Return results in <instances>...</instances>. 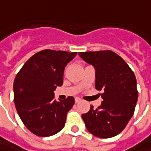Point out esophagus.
I'll list each match as a JSON object with an SVG mask.
<instances>
[{
  "label": "esophagus",
  "mask_w": 151,
  "mask_h": 151,
  "mask_svg": "<svg viewBox=\"0 0 151 151\" xmlns=\"http://www.w3.org/2000/svg\"><path fill=\"white\" fill-rule=\"evenodd\" d=\"M80 101H81V100H80L79 98H75V103H76V104L79 103Z\"/></svg>",
  "instance_id": "34e87169"
}]
</instances>
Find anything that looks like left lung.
Here are the masks:
<instances>
[{
  "label": "left lung",
  "mask_w": 151,
  "mask_h": 151,
  "mask_svg": "<svg viewBox=\"0 0 151 151\" xmlns=\"http://www.w3.org/2000/svg\"><path fill=\"white\" fill-rule=\"evenodd\" d=\"M95 70V88L103 90L98 108L82 115L88 131L99 138L114 137L127 126L138 101L137 81L125 61L111 50L79 52Z\"/></svg>",
  "instance_id": "obj_1"
}]
</instances>
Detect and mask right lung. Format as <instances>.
Wrapping results in <instances>:
<instances>
[{"label": "right lung", "mask_w": 151, "mask_h": 151, "mask_svg": "<svg viewBox=\"0 0 151 151\" xmlns=\"http://www.w3.org/2000/svg\"><path fill=\"white\" fill-rule=\"evenodd\" d=\"M76 55L77 52L44 50L31 56L17 74L13 83L17 111L34 134L49 137L64 128L74 98L56 101L54 91L63 85L65 67Z\"/></svg>", "instance_id": "1"}]
</instances>
